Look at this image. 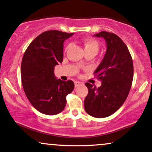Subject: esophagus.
Masks as SVG:
<instances>
[{
  "label": "esophagus",
  "mask_w": 152,
  "mask_h": 152,
  "mask_svg": "<svg viewBox=\"0 0 152 152\" xmlns=\"http://www.w3.org/2000/svg\"><path fill=\"white\" fill-rule=\"evenodd\" d=\"M82 84H83V83H81V82H79V81L75 82V87L79 86V85H80Z\"/></svg>",
  "instance_id": "34e87169"
}]
</instances>
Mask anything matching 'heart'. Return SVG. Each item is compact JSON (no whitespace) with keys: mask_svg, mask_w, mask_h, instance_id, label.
I'll return each mask as SVG.
<instances>
[{"mask_svg":"<svg viewBox=\"0 0 152 152\" xmlns=\"http://www.w3.org/2000/svg\"><path fill=\"white\" fill-rule=\"evenodd\" d=\"M85 49H93L98 52L99 49V44L96 40L92 38H86L83 40Z\"/></svg>","mask_w":152,"mask_h":152,"instance_id":"1","label":"heart"}]
</instances>
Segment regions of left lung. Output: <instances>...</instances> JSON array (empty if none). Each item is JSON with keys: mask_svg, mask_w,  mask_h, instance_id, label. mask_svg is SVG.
Here are the masks:
<instances>
[{"mask_svg": "<svg viewBox=\"0 0 152 152\" xmlns=\"http://www.w3.org/2000/svg\"><path fill=\"white\" fill-rule=\"evenodd\" d=\"M94 36L105 39L107 49L94 72L101 80V86L97 88L85 83L88 93L84 105L90 115L100 118L111 115L126 100L132 85L134 66L130 52L120 37L107 31Z\"/></svg>", "mask_w": 152, "mask_h": 152, "instance_id": "8db88e82", "label": "left lung"}]
</instances>
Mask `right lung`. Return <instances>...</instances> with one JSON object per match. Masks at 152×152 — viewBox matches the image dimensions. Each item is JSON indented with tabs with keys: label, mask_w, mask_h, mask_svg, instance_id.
<instances>
[{
	"label": "right lung",
	"mask_w": 152,
	"mask_h": 152,
	"mask_svg": "<svg viewBox=\"0 0 152 152\" xmlns=\"http://www.w3.org/2000/svg\"><path fill=\"white\" fill-rule=\"evenodd\" d=\"M73 35L57 30L44 31L29 44L23 54L21 75L27 98L40 113L56 115L64 110L66 97L74 90L72 80L57 79L54 67L63 60L64 41Z\"/></svg>",
	"instance_id": "obj_1"
}]
</instances>
